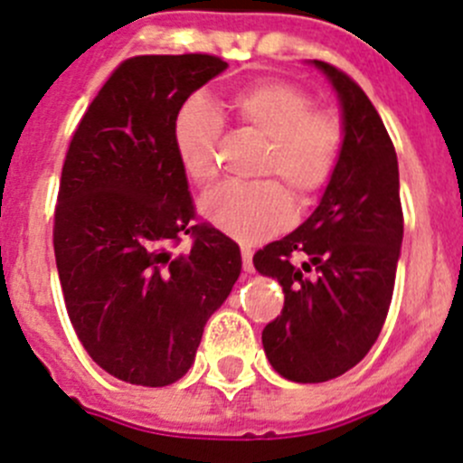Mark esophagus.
<instances>
[{
	"instance_id": "esophagus-1",
	"label": "esophagus",
	"mask_w": 463,
	"mask_h": 463,
	"mask_svg": "<svg viewBox=\"0 0 463 463\" xmlns=\"http://www.w3.org/2000/svg\"><path fill=\"white\" fill-rule=\"evenodd\" d=\"M242 269H245V274L254 272V263H251V250H250V247H242Z\"/></svg>"
}]
</instances>
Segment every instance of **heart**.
<instances>
[{
  "label": "heart",
  "instance_id": "1",
  "mask_svg": "<svg viewBox=\"0 0 463 463\" xmlns=\"http://www.w3.org/2000/svg\"><path fill=\"white\" fill-rule=\"evenodd\" d=\"M227 112L238 128L265 139L260 175H279L299 200L317 194L340 162L345 128L337 114L313 109V99L288 80H259L233 91ZM222 121L212 105L191 96L177 108L171 139L182 173L194 184L216 177ZM212 225L251 245L292 222V200L274 180L218 186L200 204Z\"/></svg>",
  "mask_w": 463,
  "mask_h": 463
}]
</instances>
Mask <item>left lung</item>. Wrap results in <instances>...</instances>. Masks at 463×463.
<instances>
[{
	"label": "left lung",
	"instance_id": "obj_1",
	"mask_svg": "<svg viewBox=\"0 0 463 463\" xmlns=\"http://www.w3.org/2000/svg\"><path fill=\"white\" fill-rule=\"evenodd\" d=\"M310 65L340 100V162L315 212L254 254V268L286 295L260 340L274 372L292 383H326L369 354L392 304L402 242L398 159L383 118L345 71ZM292 255L305 256L301 266ZM310 269L313 279L305 277Z\"/></svg>",
	"mask_w": 463,
	"mask_h": 463
}]
</instances>
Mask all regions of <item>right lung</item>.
I'll return each instance as SVG.
<instances>
[{"mask_svg": "<svg viewBox=\"0 0 463 463\" xmlns=\"http://www.w3.org/2000/svg\"><path fill=\"white\" fill-rule=\"evenodd\" d=\"M227 70L207 53L121 62L78 123L53 250L67 313L90 358L141 387L180 381L207 319L241 274V250L195 212L171 139L177 108ZM182 232L196 238L173 257Z\"/></svg>", "mask_w": 463, "mask_h": 463, "instance_id": "1", "label": "right lung"}]
</instances>
